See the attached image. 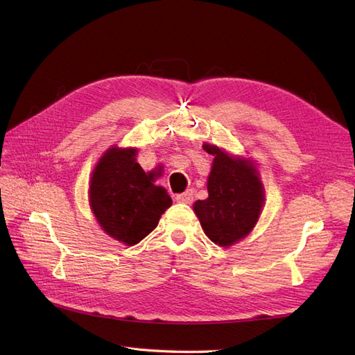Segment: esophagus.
<instances>
[{"label":"esophagus","instance_id":"esophagus-1","mask_svg":"<svg viewBox=\"0 0 355 355\" xmlns=\"http://www.w3.org/2000/svg\"><path fill=\"white\" fill-rule=\"evenodd\" d=\"M192 200H194V192H192V189H188L185 192H182V194L176 196V201H179V202L189 204V202H192Z\"/></svg>","mask_w":355,"mask_h":355}]
</instances>
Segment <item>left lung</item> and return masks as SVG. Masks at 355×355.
<instances>
[{
    "instance_id": "1",
    "label": "left lung",
    "mask_w": 355,
    "mask_h": 355,
    "mask_svg": "<svg viewBox=\"0 0 355 355\" xmlns=\"http://www.w3.org/2000/svg\"><path fill=\"white\" fill-rule=\"evenodd\" d=\"M214 157L207 180L209 197L194 204L207 237L222 247L244 239L259 219L263 188L256 168L241 158L230 157L214 145H204Z\"/></svg>"
}]
</instances>
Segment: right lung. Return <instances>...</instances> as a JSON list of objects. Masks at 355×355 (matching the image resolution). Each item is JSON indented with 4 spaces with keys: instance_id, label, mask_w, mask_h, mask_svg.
Returning <instances> with one entry per match:
<instances>
[{
    "instance_id": "add662e5",
    "label": "right lung",
    "mask_w": 355,
    "mask_h": 355,
    "mask_svg": "<svg viewBox=\"0 0 355 355\" xmlns=\"http://www.w3.org/2000/svg\"><path fill=\"white\" fill-rule=\"evenodd\" d=\"M136 149L111 148L94 167L90 206L103 231L127 245L154 231L171 206L166 188L154 185L153 173L136 163Z\"/></svg>"
}]
</instances>
